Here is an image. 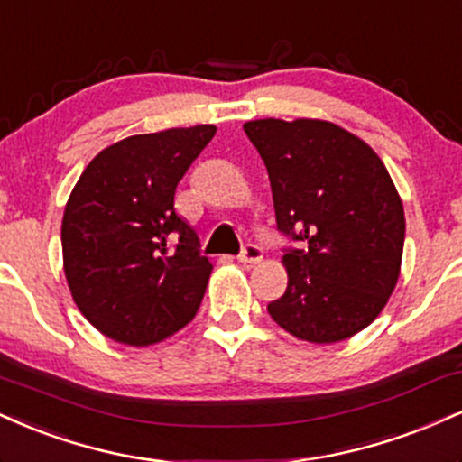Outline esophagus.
Segmentation results:
<instances>
[{
  "mask_svg": "<svg viewBox=\"0 0 462 462\" xmlns=\"http://www.w3.org/2000/svg\"><path fill=\"white\" fill-rule=\"evenodd\" d=\"M237 259H240V263H248V265L259 263L263 259V251L259 246H254V244H246Z\"/></svg>",
  "mask_w": 462,
  "mask_h": 462,
  "instance_id": "esophagus-1",
  "label": "esophagus"
}]
</instances>
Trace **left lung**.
Returning a JSON list of instances; mask_svg holds the SVG:
<instances>
[{
    "label": "left lung",
    "instance_id": "8db88e82",
    "mask_svg": "<svg viewBox=\"0 0 462 462\" xmlns=\"http://www.w3.org/2000/svg\"><path fill=\"white\" fill-rule=\"evenodd\" d=\"M268 168L276 226L305 242L283 254L287 290L268 313L294 337L335 344L370 327L402 265L404 208L383 160L319 118L244 123Z\"/></svg>",
    "mask_w": 462,
    "mask_h": 462
}]
</instances>
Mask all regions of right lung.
<instances>
[{
    "mask_svg": "<svg viewBox=\"0 0 462 462\" xmlns=\"http://www.w3.org/2000/svg\"><path fill=\"white\" fill-rule=\"evenodd\" d=\"M214 125L129 135L75 183L62 218L64 274L75 305L118 344L151 346L197 316L211 263L175 211V189Z\"/></svg>",
    "mask_w": 462,
    "mask_h": 462,
    "instance_id": "obj_1",
    "label": "right lung"
}]
</instances>
